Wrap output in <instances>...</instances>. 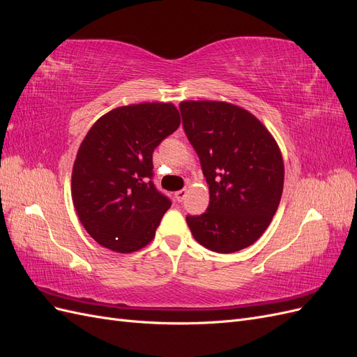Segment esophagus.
Segmentation results:
<instances>
[{"label":"esophagus","mask_w":357,"mask_h":357,"mask_svg":"<svg viewBox=\"0 0 357 357\" xmlns=\"http://www.w3.org/2000/svg\"><path fill=\"white\" fill-rule=\"evenodd\" d=\"M186 195H188V190H186V189H181V190L176 192V198H177V201H178V202H181L183 199H185V198H186Z\"/></svg>","instance_id":"1"}]
</instances>
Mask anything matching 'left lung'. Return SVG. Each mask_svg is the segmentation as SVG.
Here are the masks:
<instances>
[{
  "instance_id": "8db88e82",
  "label": "left lung",
  "mask_w": 357,
  "mask_h": 357,
  "mask_svg": "<svg viewBox=\"0 0 357 357\" xmlns=\"http://www.w3.org/2000/svg\"><path fill=\"white\" fill-rule=\"evenodd\" d=\"M183 128L208 183L210 204L188 215L201 245L235 253L259 240L282 199L284 162L275 138L248 110L225 101H181Z\"/></svg>"
}]
</instances>
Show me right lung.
Here are the masks:
<instances>
[{
  "label": "right lung",
  "instance_id": "obj_1",
  "mask_svg": "<svg viewBox=\"0 0 357 357\" xmlns=\"http://www.w3.org/2000/svg\"><path fill=\"white\" fill-rule=\"evenodd\" d=\"M180 126L171 102L116 107L83 138L71 174V197L83 228L116 253L142 250L155 238L171 201L152 183L156 146Z\"/></svg>",
  "mask_w": 357,
  "mask_h": 357
}]
</instances>
